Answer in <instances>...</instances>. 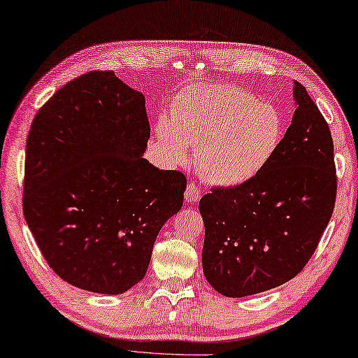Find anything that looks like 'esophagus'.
Instances as JSON below:
<instances>
[{"instance_id": "1", "label": "esophagus", "mask_w": 358, "mask_h": 358, "mask_svg": "<svg viewBox=\"0 0 358 358\" xmlns=\"http://www.w3.org/2000/svg\"><path fill=\"white\" fill-rule=\"evenodd\" d=\"M201 198V192L195 182H190L185 190V200L189 203H196Z\"/></svg>"}]
</instances>
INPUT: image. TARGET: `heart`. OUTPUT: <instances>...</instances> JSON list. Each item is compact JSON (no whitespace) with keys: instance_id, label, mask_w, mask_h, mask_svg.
Masks as SVG:
<instances>
[{"instance_id":"1","label":"heart","mask_w":358,"mask_h":358,"mask_svg":"<svg viewBox=\"0 0 358 358\" xmlns=\"http://www.w3.org/2000/svg\"><path fill=\"white\" fill-rule=\"evenodd\" d=\"M158 124L162 148L184 163L189 148L208 180L238 185L271 160L282 138V117L268 103L234 85L193 87L174 99Z\"/></svg>"}]
</instances>
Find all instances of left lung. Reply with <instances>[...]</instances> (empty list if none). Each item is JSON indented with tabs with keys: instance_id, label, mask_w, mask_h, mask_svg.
I'll list each match as a JSON object with an SVG mask.
<instances>
[{
	"instance_id": "8db88e82",
	"label": "left lung",
	"mask_w": 358,
	"mask_h": 358,
	"mask_svg": "<svg viewBox=\"0 0 358 358\" xmlns=\"http://www.w3.org/2000/svg\"><path fill=\"white\" fill-rule=\"evenodd\" d=\"M276 152L254 178L200 200L203 271L219 294L255 295L294 279L317 249L336 201L327 120L300 82Z\"/></svg>"
}]
</instances>
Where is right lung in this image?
Here are the masks:
<instances>
[{
	"mask_svg": "<svg viewBox=\"0 0 358 358\" xmlns=\"http://www.w3.org/2000/svg\"><path fill=\"white\" fill-rule=\"evenodd\" d=\"M145 98L113 71L58 89L27 138L23 215L63 280L120 295L145 276L158 231L184 203L187 178L143 158Z\"/></svg>",
	"mask_w": 358,
	"mask_h": 358,
	"instance_id": "right-lung-1",
	"label": "right lung"
}]
</instances>
